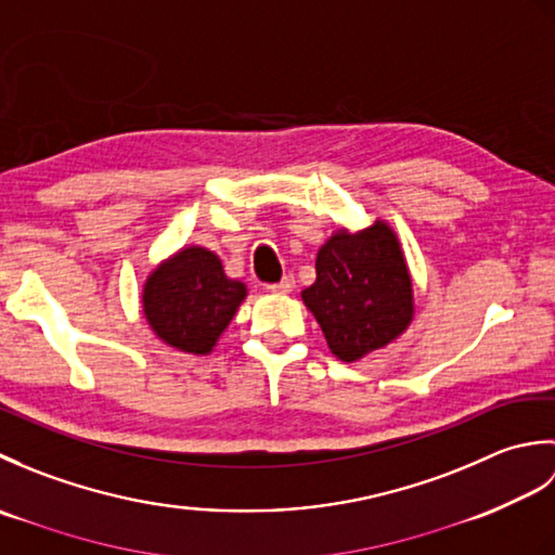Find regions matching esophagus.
<instances>
[{
    "label": "esophagus",
    "instance_id": "1",
    "mask_svg": "<svg viewBox=\"0 0 555 555\" xmlns=\"http://www.w3.org/2000/svg\"><path fill=\"white\" fill-rule=\"evenodd\" d=\"M269 288H271V291H274V293H291L293 288H296V279H293V276L288 274V276H284V279H281V281H279V284H271Z\"/></svg>",
    "mask_w": 555,
    "mask_h": 555
}]
</instances>
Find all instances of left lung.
<instances>
[{
	"instance_id": "left-lung-1",
	"label": "left lung",
	"mask_w": 555,
	"mask_h": 555,
	"mask_svg": "<svg viewBox=\"0 0 555 555\" xmlns=\"http://www.w3.org/2000/svg\"><path fill=\"white\" fill-rule=\"evenodd\" d=\"M302 302L320 322L334 356L356 362L391 344L412 322V281L393 229L336 231L317 253V281Z\"/></svg>"
}]
</instances>
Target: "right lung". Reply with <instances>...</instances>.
Returning a JSON list of instances; mask_svg holds the SVG:
<instances>
[{"instance_id": "obj_1", "label": "right lung", "mask_w": 555, "mask_h": 555, "mask_svg": "<svg viewBox=\"0 0 555 555\" xmlns=\"http://www.w3.org/2000/svg\"><path fill=\"white\" fill-rule=\"evenodd\" d=\"M247 288L223 274L221 259L191 245L152 271L143 288V312L164 344L207 356L233 320Z\"/></svg>"}]
</instances>
